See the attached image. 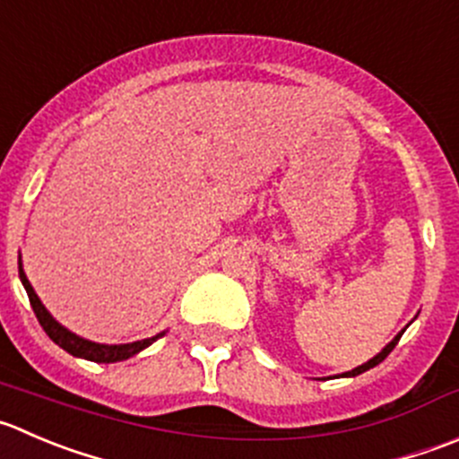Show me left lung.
<instances>
[{
  "mask_svg": "<svg viewBox=\"0 0 459 459\" xmlns=\"http://www.w3.org/2000/svg\"><path fill=\"white\" fill-rule=\"evenodd\" d=\"M406 327H408V325H406ZM403 332H406V329H402V332H399L397 336H394L393 341H390L388 345H385V348L381 350L379 354H377V357H372L370 361H368V363H363V366H359V368H354V370H350V372H342V375H336V377H357V375H363V372H366V370H370V368L379 366V363L384 361V359L388 357L390 352H393V350H394V345H397V342H399V338H402V333H403Z\"/></svg>",
  "mask_w": 459,
  "mask_h": 459,
  "instance_id": "8db88e82",
  "label": "left lung"
}]
</instances>
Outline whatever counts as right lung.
<instances>
[{"instance_id": "add662e5", "label": "right lung", "mask_w": 459, "mask_h": 459, "mask_svg": "<svg viewBox=\"0 0 459 459\" xmlns=\"http://www.w3.org/2000/svg\"><path fill=\"white\" fill-rule=\"evenodd\" d=\"M17 266H20V280H22V284H24L26 293H29L30 307H33V311H35V316H38L42 329L47 332V336L51 338L56 345H60L65 352L74 354V357L87 359V361H93V363L126 361V359H130V357H134V354L143 352V350L150 348V345H152L157 338H161L163 333H166V332H159L157 336H150V338H143V341H134V342H121V345H107V342L87 341V338H82V336H78V333L69 332L65 325H60L56 318H53L51 314H48V309L42 305V300L38 298L35 289L30 287L29 278H26L24 266H22V255H20V260H17Z\"/></svg>"}]
</instances>
